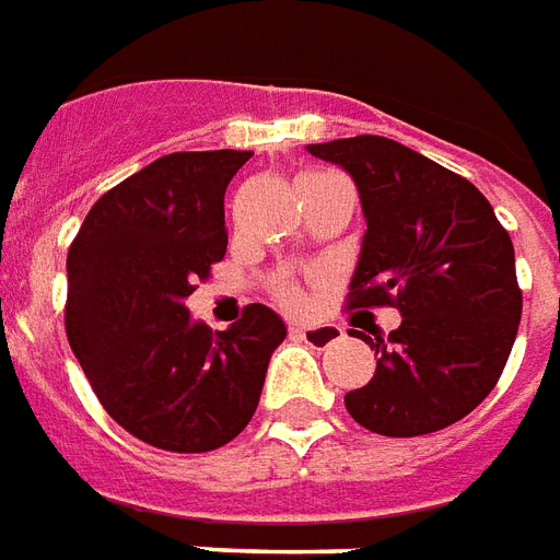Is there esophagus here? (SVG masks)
Wrapping results in <instances>:
<instances>
[{
  "label": "esophagus",
  "mask_w": 560,
  "mask_h": 560,
  "mask_svg": "<svg viewBox=\"0 0 560 560\" xmlns=\"http://www.w3.org/2000/svg\"><path fill=\"white\" fill-rule=\"evenodd\" d=\"M290 335L296 337V340H305V343H311V347L317 349H326L331 347V343H337L340 337H343V328L340 326H317V328H302V326H293L290 328Z\"/></svg>",
  "instance_id": "1"
}]
</instances>
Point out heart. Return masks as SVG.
Instances as JSON below:
<instances>
[{
	"mask_svg": "<svg viewBox=\"0 0 560 560\" xmlns=\"http://www.w3.org/2000/svg\"><path fill=\"white\" fill-rule=\"evenodd\" d=\"M281 299H284L288 305H299V302H302V293H299L296 288H284L281 290Z\"/></svg>",
	"mask_w": 560,
	"mask_h": 560,
	"instance_id": "heart-1",
	"label": "heart"
}]
</instances>
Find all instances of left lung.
Listing matches in <instances>:
<instances>
[{"label":"left lung","instance_id":"left-lung-1","mask_svg":"<svg viewBox=\"0 0 560 560\" xmlns=\"http://www.w3.org/2000/svg\"><path fill=\"white\" fill-rule=\"evenodd\" d=\"M347 170L366 232L349 281V308L396 305L399 328L361 335L373 378L347 411L384 438L441 432L493 390L523 314L514 243L479 187L378 135L308 143Z\"/></svg>","mask_w":560,"mask_h":560}]
</instances>
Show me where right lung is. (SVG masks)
I'll use <instances>...</instances> for the list:
<instances>
[{
  "instance_id": "add662e5",
  "label": "right lung",
  "mask_w": 560,
  "mask_h": 560,
  "mask_svg": "<svg viewBox=\"0 0 560 560\" xmlns=\"http://www.w3.org/2000/svg\"><path fill=\"white\" fill-rule=\"evenodd\" d=\"M252 152H173L84 217L67 255V340L102 408L149 446L211 452L246 429L288 328L267 305L211 331L185 299L223 261L225 187Z\"/></svg>"
}]
</instances>
